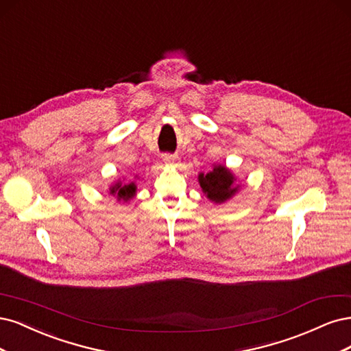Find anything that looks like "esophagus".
Instances as JSON below:
<instances>
[{"mask_svg": "<svg viewBox=\"0 0 351 351\" xmlns=\"http://www.w3.org/2000/svg\"><path fill=\"white\" fill-rule=\"evenodd\" d=\"M163 162L166 165H171V166H176L179 163V157L178 154H163Z\"/></svg>", "mask_w": 351, "mask_h": 351, "instance_id": "34e87169", "label": "esophagus"}]
</instances>
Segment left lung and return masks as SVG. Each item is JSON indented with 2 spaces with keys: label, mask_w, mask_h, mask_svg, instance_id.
Listing matches in <instances>:
<instances>
[{
  "label": "left lung",
  "mask_w": 351,
  "mask_h": 351,
  "mask_svg": "<svg viewBox=\"0 0 351 351\" xmlns=\"http://www.w3.org/2000/svg\"><path fill=\"white\" fill-rule=\"evenodd\" d=\"M198 182L207 198L216 204H221V202L230 199L239 189V185H234V175L223 165L214 166L208 173H199Z\"/></svg>",
  "instance_id": "1"
}]
</instances>
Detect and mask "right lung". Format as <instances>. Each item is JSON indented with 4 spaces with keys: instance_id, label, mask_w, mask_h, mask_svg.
Here are the masks:
<instances>
[{
    "instance_id": "1",
    "label": "right lung",
    "mask_w": 351,
    "mask_h": 351,
    "mask_svg": "<svg viewBox=\"0 0 351 351\" xmlns=\"http://www.w3.org/2000/svg\"><path fill=\"white\" fill-rule=\"evenodd\" d=\"M109 192L114 197H117L118 198V201H130L131 198H134V195H135V192H137V185H135L134 182H131V184H122L121 180H118L117 184H114L110 186V189H109Z\"/></svg>"
}]
</instances>
